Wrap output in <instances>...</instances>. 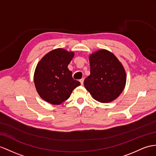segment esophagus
I'll return each mask as SVG.
<instances>
[{
  "label": "esophagus",
  "instance_id": "34e87169",
  "mask_svg": "<svg viewBox=\"0 0 156 156\" xmlns=\"http://www.w3.org/2000/svg\"><path fill=\"white\" fill-rule=\"evenodd\" d=\"M83 80H84V79H83V78H82V79L80 80V82L81 83V85H83Z\"/></svg>",
  "mask_w": 156,
  "mask_h": 156
}]
</instances>
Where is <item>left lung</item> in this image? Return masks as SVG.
Here are the masks:
<instances>
[{
  "instance_id": "left-lung-1",
  "label": "left lung",
  "mask_w": 156,
  "mask_h": 156,
  "mask_svg": "<svg viewBox=\"0 0 156 156\" xmlns=\"http://www.w3.org/2000/svg\"><path fill=\"white\" fill-rule=\"evenodd\" d=\"M90 75L83 82L95 100L109 103L117 99L125 87V69L115 56L105 49L90 55Z\"/></svg>"
}]
</instances>
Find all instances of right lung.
<instances>
[{"label":"right lung","mask_w":156,"mask_h":156,"mask_svg":"<svg viewBox=\"0 0 156 156\" xmlns=\"http://www.w3.org/2000/svg\"><path fill=\"white\" fill-rule=\"evenodd\" d=\"M74 55L73 52L59 48L49 52L39 62L34 73V83L43 100L53 105L61 104L80 85L68 69Z\"/></svg>","instance_id":"add662e5"}]
</instances>
